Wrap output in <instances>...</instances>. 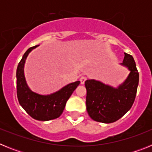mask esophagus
Returning a JSON list of instances; mask_svg holds the SVG:
<instances>
[{"mask_svg":"<svg viewBox=\"0 0 152 152\" xmlns=\"http://www.w3.org/2000/svg\"><path fill=\"white\" fill-rule=\"evenodd\" d=\"M87 80V77L85 76H81L80 77V84H84V82H85V80Z\"/></svg>","mask_w":152,"mask_h":152,"instance_id":"obj_1","label":"esophagus"}]
</instances>
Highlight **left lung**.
Returning a JSON list of instances; mask_svg holds the SVG:
<instances>
[{
  "label": "left lung",
  "mask_w": 152,
  "mask_h": 152,
  "mask_svg": "<svg viewBox=\"0 0 152 152\" xmlns=\"http://www.w3.org/2000/svg\"><path fill=\"white\" fill-rule=\"evenodd\" d=\"M124 54L121 64L128 68L130 74L117 88L95 80L85 81L87 111L94 121L103 123L117 121L129 110L135 101L139 75L133 57Z\"/></svg>",
  "instance_id": "8db88e82"
}]
</instances>
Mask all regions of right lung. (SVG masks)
I'll use <instances>...</instances> for the list:
<instances>
[{
	"label": "right lung",
	"mask_w": 152,
	"mask_h": 152,
	"mask_svg": "<svg viewBox=\"0 0 152 152\" xmlns=\"http://www.w3.org/2000/svg\"><path fill=\"white\" fill-rule=\"evenodd\" d=\"M37 45L31 47L24 53L17 69V94L19 103L33 119L39 121H49L58 118L64 110L66 102L80 81L64 86L50 95H40L29 88L24 77V64L29 52Z\"/></svg>",
	"instance_id": "add662e5"
}]
</instances>
